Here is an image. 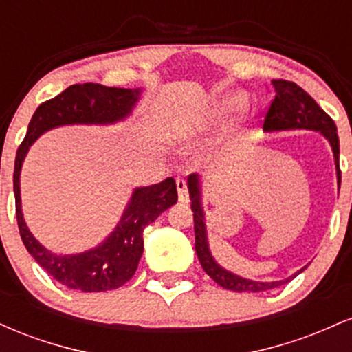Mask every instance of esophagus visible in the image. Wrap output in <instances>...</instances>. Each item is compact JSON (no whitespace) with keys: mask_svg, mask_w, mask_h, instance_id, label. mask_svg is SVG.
Instances as JSON below:
<instances>
[{"mask_svg":"<svg viewBox=\"0 0 352 352\" xmlns=\"http://www.w3.org/2000/svg\"><path fill=\"white\" fill-rule=\"evenodd\" d=\"M177 192H179V200L182 204H188V192H187V182L184 179H177Z\"/></svg>","mask_w":352,"mask_h":352,"instance_id":"esophagus-1","label":"esophagus"}]
</instances>
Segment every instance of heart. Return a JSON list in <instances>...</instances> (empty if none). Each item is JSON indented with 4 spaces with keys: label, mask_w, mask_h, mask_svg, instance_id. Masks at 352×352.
<instances>
[{
    "label": "heart",
    "mask_w": 352,
    "mask_h": 352,
    "mask_svg": "<svg viewBox=\"0 0 352 352\" xmlns=\"http://www.w3.org/2000/svg\"><path fill=\"white\" fill-rule=\"evenodd\" d=\"M245 106L243 94H228L225 98L215 100L212 106H208L199 117L177 132L175 140L185 147H192L204 142L210 135L217 134L223 129V125L235 112Z\"/></svg>",
    "instance_id": "b5f03b06"
}]
</instances>
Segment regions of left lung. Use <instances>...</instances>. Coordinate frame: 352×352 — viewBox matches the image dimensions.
<instances>
[{
    "instance_id": "8db88e82",
    "label": "left lung",
    "mask_w": 352,
    "mask_h": 352,
    "mask_svg": "<svg viewBox=\"0 0 352 352\" xmlns=\"http://www.w3.org/2000/svg\"><path fill=\"white\" fill-rule=\"evenodd\" d=\"M274 89V99L270 106L268 114L265 117L263 131L266 134H278V132L289 131H313L319 132L328 144L331 145L334 157V165H336V180L338 190L341 187V170H339V137L336 125L333 119L318 106L308 92H305L298 84L289 82V80H272ZM201 175L192 173L187 179V188L190 201H192L193 223H195V250L199 256L204 272L212 278L221 288L230 289L236 293H261L266 289L278 288V286L286 285L296 278L298 274L305 272L308 265L302 266L292 276L285 280L276 281H256L243 278L240 274L230 272L223 268L213 256L210 250L208 230H207V217H205L204 208V187H201Z\"/></svg>"
}]
</instances>
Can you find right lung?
Wrapping results in <instances>:
<instances>
[{
    "instance_id": "1",
    "label": "right lung",
    "mask_w": 352,
    "mask_h": 352,
    "mask_svg": "<svg viewBox=\"0 0 352 352\" xmlns=\"http://www.w3.org/2000/svg\"><path fill=\"white\" fill-rule=\"evenodd\" d=\"M142 87H106L100 84H74L54 99L36 109L28 125L26 137L19 145L14 160V199L19 235L31 256L71 289L86 293L109 292L122 286L134 276L144 253V230L160 213L177 204L175 180L148 187H135L125 205L119 223L100 243L79 253H54L31 233L21 204V168L31 145L43 134L64 125H116L134 114L142 99Z\"/></svg>"
}]
</instances>
